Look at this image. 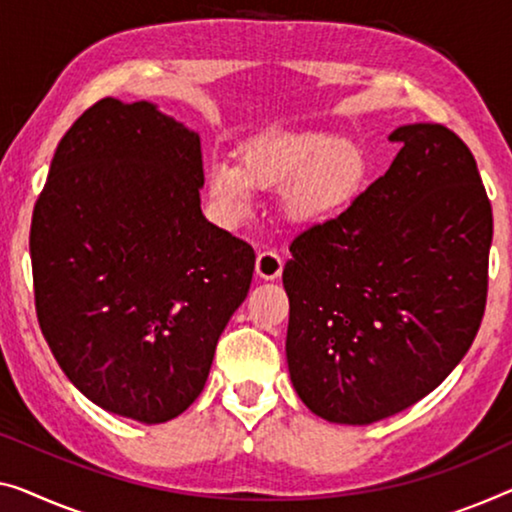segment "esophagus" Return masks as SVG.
Returning <instances> with one entry per match:
<instances>
[{
    "mask_svg": "<svg viewBox=\"0 0 512 512\" xmlns=\"http://www.w3.org/2000/svg\"><path fill=\"white\" fill-rule=\"evenodd\" d=\"M282 257L276 253V250H262V253L257 255V262H255V271L259 278L264 280H276L280 278L282 273Z\"/></svg>",
    "mask_w": 512,
    "mask_h": 512,
    "instance_id": "esophagus-1",
    "label": "esophagus"
}]
</instances>
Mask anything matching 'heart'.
<instances>
[{"instance_id":"b5f03b06","label":"heart","mask_w":512,"mask_h":512,"mask_svg":"<svg viewBox=\"0 0 512 512\" xmlns=\"http://www.w3.org/2000/svg\"><path fill=\"white\" fill-rule=\"evenodd\" d=\"M368 156L358 144L326 133H276L243 149L241 165L218 158L209 167V193L225 211H246L253 186L280 188L292 223L312 225L335 216L358 195Z\"/></svg>"}]
</instances>
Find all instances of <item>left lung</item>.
<instances>
[{"label":"left lung","mask_w":512,"mask_h":512,"mask_svg":"<svg viewBox=\"0 0 512 512\" xmlns=\"http://www.w3.org/2000/svg\"><path fill=\"white\" fill-rule=\"evenodd\" d=\"M384 177L303 230L282 271L287 363L305 407L368 425L432 393L469 352L487 303L492 204L451 128L402 126Z\"/></svg>","instance_id":"obj_1"}]
</instances>
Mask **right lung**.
I'll return each instance as SVG.
<instances>
[{
    "label": "right lung",
    "instance_id": "1",
    "mask_svg": "<svg viewBox=\"0 0 512 512\" xmlns=\"http://www.w3.org/2000/svg\"><path fill=\"white\" fill-rule=\"evenodd\" d=\"M200 135L101 98L61 137L29 232L36 317L98 407L165 423L197 400L255 250L202 216Z\"/></svg>",
    "mask_w": 512,
    "mask_h": 512
}]
</instances>
